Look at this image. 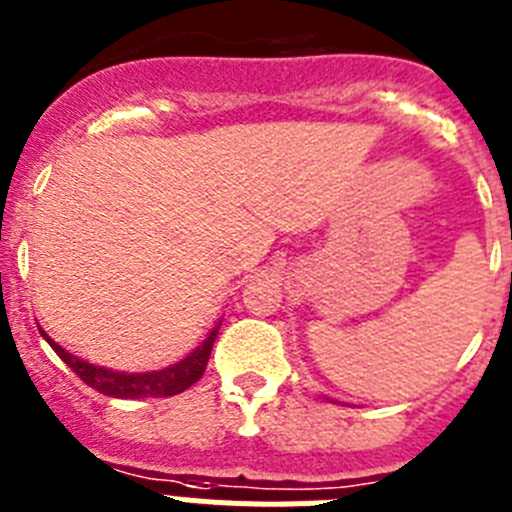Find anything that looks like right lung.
<instances>
[{"instance_id": "add662e5", "label": "right lung", "mask_w": 512, "mask_h": 512, "mask_svg": "<svg viewBox=\"0 0 512 512\" xmlns=\"http://www.w3.org/2000/svg\"><path fill=\"white\" fill-rule=\"evenodd\" d=\"M220 327H215L208 335V340L200 345V348L192 350L185 360L170 365L164 370H154V373H119V370L101 368V365H93L81 360L78 355L68 353L48 335L45 330H40V335L50 342V348L60 355L65 365L73 370L78 378H81L86 386L96 388L103 396L114 398H164V396H177L185 388H190L192 383H198L203 378L205 368H208L210 350H213L215 335H218Z\"/></svg>"}]
</instances>
